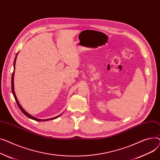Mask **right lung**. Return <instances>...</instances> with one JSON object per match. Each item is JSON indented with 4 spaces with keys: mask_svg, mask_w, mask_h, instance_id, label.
<instances>
[{
    "mask_svg": "<svg viewBox=\"0 0 160 160\" xmlns=\"http://www.w3.org/2000/svg\"><path fill=\"white\" fill-rule=\"evenodd\" d=\"M17 54H18V53H17V55H16V56H15V60H14V62H13V67H14V70H13V73H12V93H13V96H14V98H15V101H16V102H17V105H18V108H20V110L22 111V113L24 114V115H26L27 117H28L29 118H30V119H33V120H35V121H48V120H52V119H56V118H59V116H61V115H62V114H60V115H59V116H56V117H55V118H50V119H38V118H35V117H34V116H32V115H30V114H28V112H26L22 108V107H21V105L19 104V102H18V99H17V97H16V96H15V90H14V84H13V79H14V73H15V62H16V59H17Z\"/></svg>",
    "mask_w": 160,
    "mask_h": 160,
    "instance_id": "obj_1",
    "label": "right lung"
}]
</instances>
